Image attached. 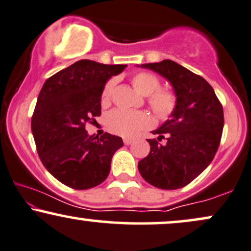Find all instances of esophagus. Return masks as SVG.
I'll return each instance as SVG.
<instances>
[{
	"instance_id": "esophagus-1",
	"label": "esophagus",
	"mask_w": 251,
	"mask_h": 251,
	"mask_svg": "<svg viewBox=\"0 0 251 251\" xmlns=\"http://www.w3.org/2000/svg\"><path fill=\"white\" fill-rule=\"evenodd\" d=\"M132 143H133V139L124 138V144H125V145H131Z\"/></svg>"
}]
</instances>
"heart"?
Listing matches in <instances>:
<instances>
[{
    "instance_id": "b5f03b06",
    "label": "heart",
    "mask_w": 251,
    "mask_h": 251,
    "mask_svg": "<svg viewBox=\"0 0 251 251\" xmlns=\"http://www.w3.org/2000/svg\"><path fill=\"white\" fill-rule=\"evenodd\" d=\"M131 81L139 93L147 96V102L156 117L160 119H166L173 113L176 106V96L171 90L159 89L160 80L158 77L150 72H138L133 75ZM114 85V79H110L105 84L100 97L102 105L111 100ZM106 125L112 133L123 137H131L141 129L149 127L151 120L146 113L140 111L116 108L107 114Z\"/></svg>"
}]
</instances>
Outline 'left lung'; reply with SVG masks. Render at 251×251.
<instances>
[{"label": "left lung", "instance_id": "8db88e82", "mask_svg": "<svg viewBox=\"0 0 251 251\" xmlns=\"http://www.w3.org/2000/svg\"><path fill=\"white\" fill-rule=\"evenodd\" d=\"M173 86L176 106L171 118L147 139L150 154L140 160L145 181L160 189H179L192 182L212 162L223 131V108L210 84L170 59L141 64ZM166 138L165 144H160Z\"/></svg>", "mask_w": 251, "mask_h": 251}]
</instances>
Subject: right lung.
<instances>
[{
  "mask_svg": "<svg viewBox=\"0 0 251 251\" xmlns=\"http://www.w3.org/2000/svg\"><path fill=\"white\" fill-rule=\"evenodd\" d=\"M125 68L81 59L48 78L39 92L31 119L39 159L70 188L89 189L104 182L113 154L123 147L120 137L89 135L85 125L101 114L106 81Z\"/></svg>",
  "mask_w": 251,
  "mask_h": 251,
  "instance_id": "right-lung-1",
  "label": "right lung"
}]
</instances>
